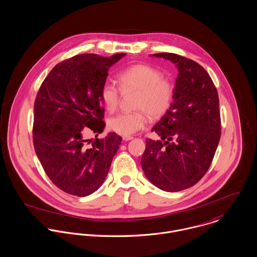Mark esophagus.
Here are the masks:
<instances>
[{
  "label": "esophagus",
  "mask_w": 257,
  "mask_h": 257,
  "mask_svg": "<svg viewBox=\"0 0 257 257\" xmlns=\"http://www.w3.org/2000/svg\"><path fill=\"white\" fill-rule=\"evenodd\" d=\"M134 138L133 137H131V136H122V140L124 141V142H128V141H132Z\"/></svg>",
  "instance_id": "obj_1"
}]
</instances>
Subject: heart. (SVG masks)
<instances>
[{"label":"heart","mask_w":257,"mask_h":257,"mask_svg":"<svg viewBox=\"0 0 257 257\" xmlns=\"http://www.w3.org/2000/svg\"><path fill=\"white\" fill-rule=\"evenodd\" d=\"M119 88L112 82L107 81L101 89V98L109 111L118 106L119 93L137 90L135 108L140 110L120 112L109 118L108 125L118 135L130 136L144 128L148 121V114L152 117H160L169 110L174 95L173 85L162 73L147 64L132 65L116 76Z\"/></svg>","instance_id":"1"}]
</instances>
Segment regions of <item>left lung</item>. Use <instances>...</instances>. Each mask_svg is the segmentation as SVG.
Here are the masks:
<instances>
[{
    "mask_svg": "<svg viewBox=\"0 0 257 257\" xmlns=\"http://www.w3.org/2000/svg\"><path fill=\"white\" fill-rule=\"evenodd\" d=\"M152 56L178 69L173 103L152 127L160 141L147 139L142 167L147 179L166 192L194 186L207 173L220 138L217 89L197 62L175 53Z\"/></svg>",
    "mask_w": 257,
    "mask_h": 257,
    "instance_id": "obj_1",
    "label": "left lung"
}]
</instances>
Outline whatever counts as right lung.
I'll use <instances>...</instances> for the list:
<instances>
[{
  "mask_svg": "<svg viewBox=\"0 0 257 257\" xmlns=\"http://www.w3.org/2000/svg\"><path fill=\"white\" fill-rule=\"evenodd\" d=\"M124 53L110 57L81 54L64 60L42 82L35 102L34 146L37 157L56 187L78 197L104 183L121 138L105 127L101 89L111 65ZM91 130L94 141L82 135Z\"/></svg>",
  "mask_w": 257,
  "mask_h": 257,
  "instance_id": "obj_1",
  "label": "right lung"
}]
</instances>
